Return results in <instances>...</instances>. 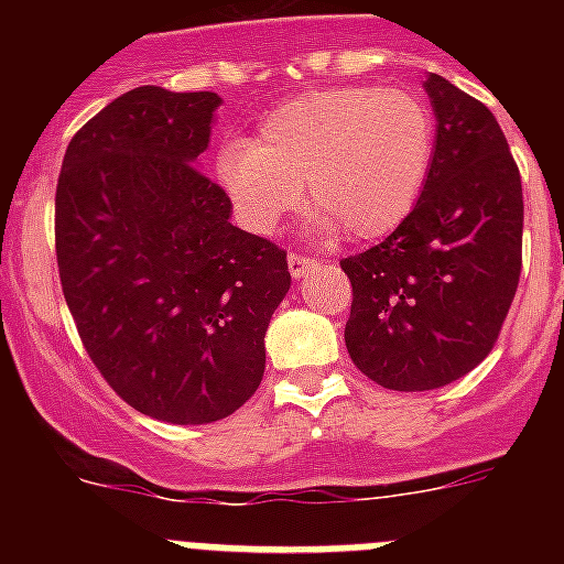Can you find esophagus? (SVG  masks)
<instances>
[{
    "mask_svg": "<svg viewBox=\"0 0 564 564\" xmlns=\"http://www.w3.org/2000/svg\"><path fill=\"white\" fill-rule=\"evenodd\" d=\"M318 262L313 257H302V253H291L288 257V268H291V276L293 279H302L305 273H311Z\"/></svg>",
    "mask_w": 564,
    "mask_h": 564,
    "instance_id": "34e87169",
    "label": "esophagus"
}]
</instances>
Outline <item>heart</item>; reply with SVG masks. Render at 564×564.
Listing matches in <instances>:
<instances>
[{
	"label": "heart",
	"instance_id": "1",
	"mask_svg": "<svg viewBox=\"0 0 564 564\" xmlns=\"http://www.w3.org/2000/svg\"><path fill=\"white\" fill-rule=\"evenodd\" d=\"M435 121L406 89L338 87L279 104L257 134L214 161V183L246 231L271 234L302 203L313 231L358 242L390 237L430 181Z\"/></svg>",
	"mask_w": 564,
	"mask_h": 564
}]
</instances>
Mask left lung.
Here are the masks:
<instances>
[{
	"mask_svg": "<svg viewBox=\"0 0 564 564\" xmlns=\"http://www.w3.org/2000/svg\"><path fill=\"white\" fill-rule=\"evenodd\" d=\"M435 154L421 200L370 251L341 259L352 307L344 341L367 378L398 392L457 381L491 352L522 271V183L486 104L423 82Z\"/></svg>",
	"mask_w": 564,
	"mask_h": 564,
	"instance_id": "1",
	"label": "left lung"
}]
</instances>
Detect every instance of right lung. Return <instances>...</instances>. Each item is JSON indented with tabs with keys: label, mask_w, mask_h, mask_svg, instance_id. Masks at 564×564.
I'll use <instances>...</instances> for the list:
<instances>
[{
	"label": "right lung",
	"mask_w": 564,
	"mask_h": 564,
	"mask_svg": "<svg viewBox=\"0 0 564 564\" xmlns=\"http://www.w3.org/2000/svg\"><path fill=\"white\" fill-rule=\"evenodd\" d=\"M217 93L134 87L64 152L56 257L78 336L129 406L166 423L237 412L265 372L288 253L231 226L200 172Z\"/></svg>",
	"instance_id": "1"
}]
</instances>
